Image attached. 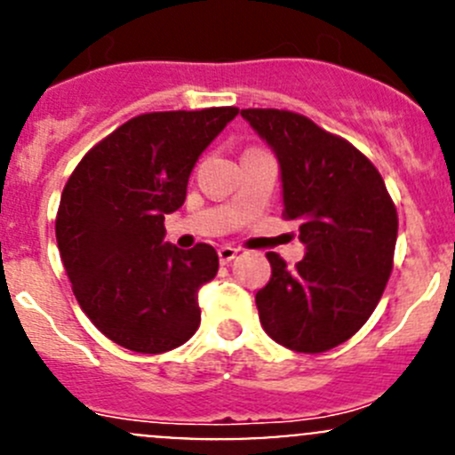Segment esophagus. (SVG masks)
I'll list each match as a JSON object with an SVG mask.
<instances>
[{
	"instance_id": "esophagus-1",
	"label": "esophagus",
	"mask_w": 455,
	"mask_h": 455,
	"mask_svg": "<svg viewBox=\"0 0 455 455\" xmlns=\"http://www.w3.org/2000/svg\"><path fill=\"white\" fill-rule=\"evenodd\" d=\"M237 253H240V249H235V246H222V249L218 251L220 264H228L231 259H235Z\"/></svg>"
}]
</instances>
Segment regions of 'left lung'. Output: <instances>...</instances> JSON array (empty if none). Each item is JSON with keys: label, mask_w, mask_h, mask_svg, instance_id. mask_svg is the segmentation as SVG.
<instances>
[{"label": "left lung", "mask_w": 455, "mask_h": 455, "mask_svg": "<svg viewBox=\"0 0 455 455\" xmlns=\"http://www.w3.org/2000/svg\"><path fill=\"white\" fill-rule=\"evenodd\" d=\"M282 167L283 220L299 222L306 257L288 268L266 253L270 279L255 304L266 334L319 355L355 337L394 268L398 213L379 169L352 142L288 109H242Z\"/></svg>", "instance_id": "obj_1"}]
</instances>
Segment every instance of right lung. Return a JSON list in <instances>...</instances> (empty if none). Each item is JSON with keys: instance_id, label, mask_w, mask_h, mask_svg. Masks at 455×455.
<instances>
[{"instance_id": "1", "label": "right lung", "mask_w": 455, "mask_h": 455, "mask_svg": "<svg viewBox=\"0 0 455 455\" xmlns=\"http://www.w3.org/2000/svg\"><path fill=\"white\" fill-rule=\"evenodd\" d=\"M237 108L139 114L96 142L59 202L57 244L87 319L140 355L173 350L200 325L198 291L218 273L211 244H163L191 169Z\"/></svg>"}]
</instances>
